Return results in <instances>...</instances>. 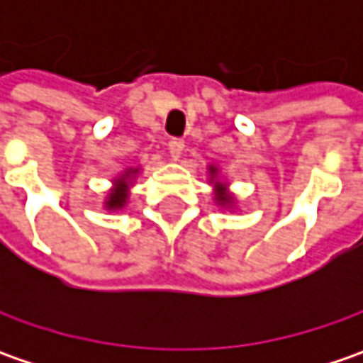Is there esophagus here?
<instances>
[{
	"label": "esophagus",
	"mask_w": 363,
	"mask_h": 363,
	"mask_svg": "<svg viewBox=\"0 0 363 363\" xmlns=\"http://www.w3.org/2000/svg\"><path fill=\"white\" fill-rule=\"evenodd\" d=\"M184 141L182 139H172L169 141V155L174 157V160H179L182 157V153H184Z\"/></svg>",
	"instance_id": "34e87169"
}]
</instances>
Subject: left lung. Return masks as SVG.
<instances>
[{"instance_id": "8db88e82", "label": "left lung", "mask_w": 363, "mask_h": 363, "mask_svg": "<svg viewBox=\"0 0 363 363\" xmlns=\"http://www.w3.org/2000/svg\"><path fill=\"white\" fill-rule=\"evenodd\" d=\"M212 172H214V169H212ZM218 186H220V184H218ZM228 200H230V198H228V196H224V194H218V202H228Z\"/></svg>"}]
</instances>
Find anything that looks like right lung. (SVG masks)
<instances>
[{
	"instance_id": "1",
	"label": "right lung",
	"mask_w": 363,
	"mask_h": 363,
	"mask_svg": "<svg viewBox=\"0 0 363 363\" xmlns=\"http://www.w3.org/2000/svg\"><path fill=\"white\" fill-rule=\"evenodd\" d=\"M129 175V172L123 175L121 179H117V189L108 196V200H106V206L108 208H121L123 203H125V198H127V194H125V188H127V182H125V177Z\"/></svg>"
}]
</instances>
